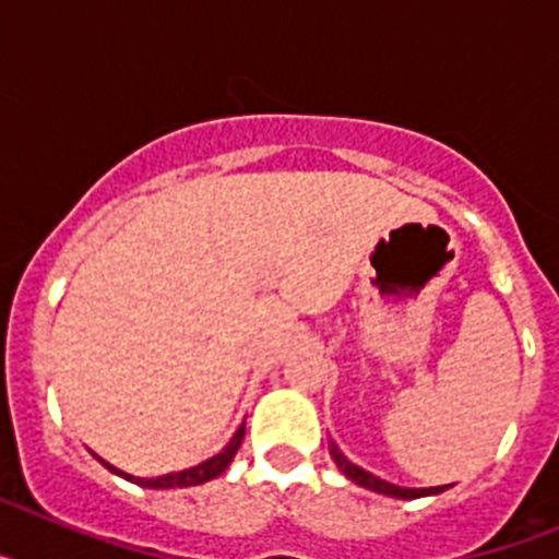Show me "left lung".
Instances as JSON below:
<instances>
[{
  "instance_id": "obj_1",
  "label": "left lung",
  "mask_w": 559,
  "mask_h": 559,
  "mask_svg": "<svg viewBox=\"0 0 559 559\" xmlns=\"http://www.w3.org/2000/svg\"><path fill=\"white\" fill-rule=\"evenodd\" d=\"M330 456L335 459V464H338V471L344 473V476H347L349 481L360 484V487H367V490L383 492V496H392V498H423V496H437V492L448 490V487H423V490H412V487H397V484L383 481V478L372 476V473H369V471H364V467H358V464L349 462V459L338 451V445H335L333 439H330Z\"/></svg>"
}]
</instances>
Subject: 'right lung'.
<instances>
[{"instance_id": "1", "label": "right lung", "mask_w": 559, "mask_h": 559, "mask_svg": "<svg viewBox=\"0 0 559 559\" xmlns=\"http://www.w3.org/2000/svg\"><path fill=\"white\" fill-rule=\"evenodd\" d=\"M243 433H246V423L235 431V437L229 439V445L224 448V451L218 453V456L206 459V462L195 464V467H187V471H179V473H167V476H156V478H140V476H131V473H122L117 471L114 464H108L106 459L95 456L97 462L106 464L108 471L117 473V476H122L126 481H133L140 484V487H151V490H173V487H195V484H204L210 481V478L221 476V473L226 471L231 464V459H235L237 448H240V442H243Z\"/></svg>"}]
</instances>
